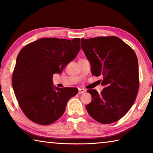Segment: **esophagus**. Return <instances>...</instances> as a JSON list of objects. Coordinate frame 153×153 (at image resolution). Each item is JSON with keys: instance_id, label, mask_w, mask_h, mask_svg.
I'll return each instance as SVG.
<instances>
[{"instance_id": "esophagus-1", "label": "esophagus", "mask_w": 153, "mask_h": 153, "mask_svg": "<svg viewBox=\"0 0 153 153\" xmlns=\"http://www.w3.org/2000/svg\"><path fill=\"white\" fill-rule=\"evenodd\" d=\"M85 90L84 89H81V88H80V89H79V95H81V94H82V93H85Z\"/></svg>"}]
</instances>
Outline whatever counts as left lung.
<instances>
[{
	"label": "left lung",
	"instance_id": "1",
	"mask_svg": "<svg viewBox=\"0 0 153 153\" xmlns=\"http://www.w3.org/2000/svg\"><path fill=\"white\" fill-rule=\"evenodd\" d=\"M81 48L91 62V72L102 76L104 88L99 94L89 89L92 102L85 106L90 116L102 124L122 118L134 103L139 85L135 52L116 36L81 39Z\"/></svg>",
	"mask_w": 153,
	"mask_h": 153
}]
</instances>
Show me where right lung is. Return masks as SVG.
Instances as JSON below:
<instances>
[{
  "instance_id": "right-lung-1",
  "label": "right lung",
  "mask_w": 153,
  "mask_h": 153,
  "mask_svg": "<svg viewBox=\"0 0 153 153\" xmlns=\"http://www.w3.org/2000/svg\"><path fill=\"white\" fill-rule=\"evenodd\" d=\"M80 39L44 37L23 47L12 73V87L22 111L33 122L51 124L65 111L76 88L53 85V75L60 73L78 54Z\"/></svg>"
}]
</instances>
